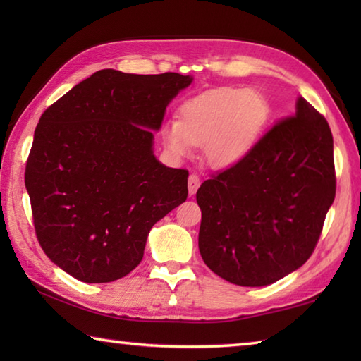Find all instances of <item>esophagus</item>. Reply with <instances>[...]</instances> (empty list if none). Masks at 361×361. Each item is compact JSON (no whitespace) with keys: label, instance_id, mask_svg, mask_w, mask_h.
Instances as JSON below:
<instances>
[{"label":"esophagus","instance_id":"obj_1","mask_svg":"<svg viewBox=\"0 0 361 361\" xmlns=\"http://www.w3.org/2000/svg\"><path fill=\"white\" fill-rule=\"evenodd\" d=\"M200 183H202L200 176L195 175V173L189 175V180H188V189H189V194H190V195H194V194L197 192V189H198V186H200Z\"/></svg>","mask_w":361,"mask_h":361}]
</instances>
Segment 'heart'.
<instances>
[{"label":"heart","mask_w":361,"mask_h":361,"mask_svg":"<svg viewBox=\"0 0 361 361\" xmlns=\"http://www.w3.org/2000/svg\"><path fill=\"white\" fill-rule=\"evenodd\" d=\"M270 109L265 99L248 88H217L189 99L180 106V121L161 127L166 149L176 159L204 147L214 167H226L243 158L259 140Z\"/></svg>","instance_id":"heart-1"}]
</instances>
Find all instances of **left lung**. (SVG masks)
<instances>
[{
	"instance_id": "left-lung-1",
	"label": "left lung",
	"mask_w": 361,
	"mask_h": 361,
	"mask_svg": "<svg viewBox=\"0 0 361 361\" xmlns=\"http://www.w3.org/2000/svg\"><path fill=\"white\" fill-rule=\"evenodd\" d=\"M335 190L331 127L299 97L295 114L197 190L204 264L235 286L279 281L312 256Z\"/></svg>"
}]
</instances>
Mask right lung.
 Instances as JSON below:
<instances>
[{
  "instance_id": "obj_1",
  "label": "right lung",
  "mask_w": 361,
  "mask_h": 361,
  "mask_svg": "<svg viewBox=\"0 0 361 361\" xmlns=\"http://www.w3.org/2000/svg\"><path fill=\"white\" fill-rule=\"evenodd\" d=\"M190 82L101 70L42 114L25 183L38 243L73 278H124L142 260L152 226L186 202L189 172L159 163L152 130Z\"/></svg>"
}]
</instances>
